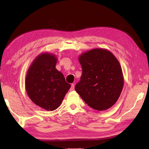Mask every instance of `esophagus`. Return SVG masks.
I'll use <instances>...</instances> for the list:
<instances>
[{
	"label": "esophagus",
	"instance_id": "1",
	"mask_svg": "<svg viewBox=\"0 0 149 149\" xmlns=\"http://www.w3.org/2000/svg\"><path fill=\"white\" fill-rule=\"evenodd\" d=\"M74 88H75V85H74V84H72L71 85V88H70V91H74Z\"/></svg>",
	"mask_w": 149,
	"mask_h": 149
}]
</instances>
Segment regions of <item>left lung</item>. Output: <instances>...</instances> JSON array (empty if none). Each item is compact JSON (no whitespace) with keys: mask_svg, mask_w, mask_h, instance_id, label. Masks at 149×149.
Returning a JSON list of instances; mask_svg holds the SVG:
<instances>
[{"mask_svg":"<svg viewBox=\"0 0 149 149\" xmlns=\"http://www.w3.org/2000/svg\"><path fill=\"white\" fill-rule=\"evenodd\" d=\"M83 70L75 90L91 108L104 111L112 107L121 94L123 76L118 59L109 50L93 49L79 57Z\"/></svg>","mask_w":149,"mask_h":149,"instance_id":"obj_1","label":"left lung"}]
</instances>
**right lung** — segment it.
Returning <instances> with one entry per match:
<instances>
[{"label": "right lung", "instance_id": "1", "mask_svg": "<svg viewBox=\"0 0 149 149\" xmlns=\"http://www.w3.org/2000/svg\"><path fill=\"white\" fill-rule=\"evenodd\" d=\"M58 59L45 52L31 63L26 77V90L30 99L43 109L54 111L61 105L70 84L56 68Z\"/></svg>", "mask_w": 149, "mask_h": 149}]
</instances>
